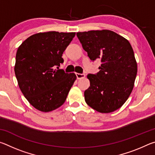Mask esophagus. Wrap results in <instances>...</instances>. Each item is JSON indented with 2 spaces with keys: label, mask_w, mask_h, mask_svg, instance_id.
Wrapping results in <instances>:
<instances>
[{
  "label": "esophagus",
  "mask_w": 155,
  "mask_h": 155,
  "mask_svg": "<svg viewBox=\"0 0 155 155\" xmlns=\"http://www.w3.org/2000/svg\"><path fill=\"white\" fill-rule=\"evenodd\" d=\"M76 76H77V79H81V78H84L85 77V74H79V73H76Z\"/></svg>",
  "instance_id": "34e87169"
}]
</instances>
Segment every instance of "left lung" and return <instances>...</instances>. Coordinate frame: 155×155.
<instances>
[{
	"label": "left lung",
	"instance_id": "1",
	"mask_svg": "<svg viewBox=\"0 0 155 155\" xmlns=\"http://www.w3.org/2000/svg\"><path fill=\"white\" fill-rule=\"evenodd\" d=\"M77 35L90 59L101 63L97 74L87 76L90 86L84 92L86 103L103 114L118 109L132 92L137 72L130 44L106 29L78 32Z\"/></svg>",
	"mask_w": 155,
	"mask_h": 155
}]
</instances>
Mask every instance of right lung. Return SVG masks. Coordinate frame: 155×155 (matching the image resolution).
Wrapping results in <instances>:
<instances>
[{"mask_svg":"<svg viewBox=\"0 0 155 155\" xmlns=\"http://www.w3.org/2000/svg\"><path fill=\"white\" fill-rule=\"evenodd\" d=\"M75 34L38 33L18 47L14 66L18 85L28 103L39 111L49 112L61 107L77 79L74 73L54 69L64 63L62 54Z\"/></svg>","mask_w":155,"mask_h":155,"instance_id":"1","label":"right lung"}]
</instances>
